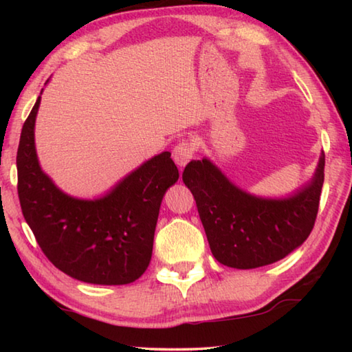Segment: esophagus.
<instances>
[{
	"label": "esophagus",
	"mask_w": 352,
	"mask_h": 352,
	"mask_svg": "<svg viewBox=\"0 0 352 352\" xmlns=\"http://www.w3.org/2000/svg\"><path fill=\"white\" fill-rule=\"evenodd\" d=\"M193 153H195V145L188 140H183L172 149V159L178 164V168L183 169L193 159Z\"/></svg>",
	"instance_id": "esophagus-1"
}]
</instances>
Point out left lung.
<instances>
[{
	"instance_id": "8db88e82",
	"label": "left lung",
	"mask_w": 352,
	"mask_h": 352,
	"mask_svg": "<svg viewBox=\"0 0 352 352\" xmlns=\"http://www.w3.org/2000/svg\"><path fill=\"white\" fill-rule=\"evenodd\" d=\"M325 154L315 174L286 197H258L239 188L204 157L192 160L183 182L197 201L213 257L234 269L275 263L305 242L318 214Z\"/></svg>"
}]
</instances>
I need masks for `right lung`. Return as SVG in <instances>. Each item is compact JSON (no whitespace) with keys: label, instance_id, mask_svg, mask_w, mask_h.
<instances>
[{"label":"right lung","instance_id":"1","mask_svg":"<svg viewBox=\"0 0 352 352\" xmlns=\"http://www.w3.org/2000/svg\"><path fill=\"white\" fill-rule=\"evenodd\" d=\"M41 95L22 126L16 155L28 227L51 263L72 278L101 286L136 281L151 261L162 199L180 177L170 153L148 159L100 197H72L42 169L36 153Z\"/></svg>","mask_w":352,"mask_h":352}]
</instances>
